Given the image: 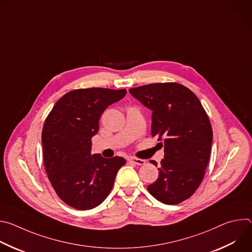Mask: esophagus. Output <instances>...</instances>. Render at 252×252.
<instances>
[{
	"mask_svg": "<svg viewBox=\"0 0 252 252\" xmlns=\"http://www.w3.org/2000/svg\"><path fill=\"white\" fill-rule=\"evenodd\" d=\"M128 161H129V162H131V163L137 164V165H142V164H145V163H146V160H145V159L136 158H133V157L128 158Z\"/></svg>",
	"mask_w": 252,
	"mask_h": 252,
	"instance_id": "34e87169",
	"label": "esophagus"
}]
</instances>
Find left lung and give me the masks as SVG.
Instances as JSON below:
<instances>
[{"label": "left lung", "instance_id": "left-lung-1", "mask_svg": "<svg viewBox=\"0 0 252 252\" xmlns=\"http://www.w3.org/2000/svg\"><path fill=\"white\" fill-rule=\"evenodd\" d=\"M128 92L152 111V134L163 140L159 143L164 157L158 178L148 187L150 193L164 204L188 199L203 179L211 152L212 128L201 102L189 89L175 83Z\"/></svg>", "mask_w": 252, "mask_h": 252}]
</instances>
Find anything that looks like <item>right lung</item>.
<instances>
[{"label": "right lung", "mask_w": 252, "mask_h": 252, "mask_svg": "<svg viewBox=\"0 0 252 252\" xmlns=\"http://www.w3.org/2000/svg\"><path fill=\"white\" fill-rule=\"evenodd\" d=\"M126 90L81 89L66 93L54 105L42 132L44 163L59 197L67 205L89 210L110 194L121 157L92 155V137L107 106L121 100Z\"/></svg>", "instance_id": "obj_1"}]
</instances>
